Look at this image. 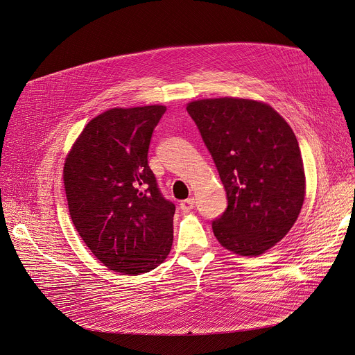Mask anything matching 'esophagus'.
I'll return each instance as SVG.
<instances>
[{
  "label": "esophagus",
  "mask_w": 355,
  "mask_h": 355,
  "mask_svg": "<svg viewBox=\"0 0 355 355\" xmlns=\"http://www.w3.org/2000/svg\"><path fill=\"white\" fill-rule=\"evenodd\" d=\"M194 205H196L194 199L190 198V199H186V200L180 202V209H182L184 213H189V211H191V210L194 209Z\"/></svg>",
  "instance_id": "1"
}]
</instances>
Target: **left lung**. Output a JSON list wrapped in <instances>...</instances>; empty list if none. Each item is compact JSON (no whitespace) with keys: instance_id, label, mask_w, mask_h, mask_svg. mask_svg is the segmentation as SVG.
<instances>
[{"instance_id":"8db88e82","label":"left lung","mask_w":355,"mask_h":355,"mask_svg":"<svg viewBox=\"0 0 355 355\" xmlns=\"http://www.w3.org/2000/svg\"><path fill=\"white\" fill-rule=\"evenodd\" d=\"M227 193L225 211L211 223L218 243L257 257L293 227L306 178L297 139L270 105L247 98H206L187 104Z\"/></svg>"}]
</instances>
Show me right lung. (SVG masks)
Here are the masks:
<instances>
[{"mask_svg": "<svg viewBox=\"0 0 355 355\" xmlns=\"http://www.w3.org/2000/svg\"><path fill=\"white\" fill-rule=\"evenodd\" d=\"M165 105L111 108L86 125L69 152L63 180L71 221L108 269L139 275L161 265L173 243L175 205L148 165Z\"/></svg>", "mask_w": 355, "mask_h": 355, "instance_id": "add662e5", "label": "right lung"}]
</instances>
